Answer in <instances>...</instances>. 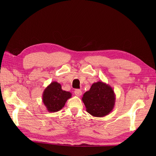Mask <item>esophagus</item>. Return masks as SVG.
Wrapping results in <instances>:
<instances>
[{"label":"esophagus","instance_id":"34e87169","mask_svg":"<svg viewBox=\"0 0 156 156\" xmlns=\"http://www.w3.org/2000/svg\"><path fill=\"white\" fill-rule=\"evenodd\" d=\"M74 93H75V95H76L77 96H80L82 94V91H81V90H79V89H76V90H75V91H74Z\"/></svg>","mask_w":156,"mask_h":156}]
</instances>
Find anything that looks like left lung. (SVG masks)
<instances>
[{
    "instance_id": "8db88e82",
    "label": "left lung",
    "mask_w": 156,
    "mask_h": 156,
    "mask_svg": "<svg viewBox=\"0 0 156 156\" xmlns=\"http://www.w3.org/2000/svg\"><path fill=\"white\" fill-rule=\"evenodd\" d=\"M82 101L87 112L96 117H102L112 112L115 103V94L110 85L98 81L83 94Z\"/></svg>"
}]
</instances>
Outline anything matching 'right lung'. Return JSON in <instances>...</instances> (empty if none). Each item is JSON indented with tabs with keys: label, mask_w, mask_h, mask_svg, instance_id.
<instances>
[{
	"label": "right lung",
	"mask_w": 156,
	"mask_h": 156,
	"mask_svg": "<svg viewBox=\"0 0 156 156\" xmlns=\"http://www.w3.org/2000/svg\"><path fill=\"white\" fill-rule=\"evenodd\" d=\"M71 97V93L62 90L60 83L53 81L44 90L42 102L48 112H56L64 107L66 102Z\"/></svg>",
	"instance_id": "obj_1"
}]
</instances>
